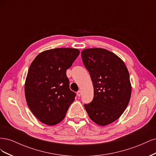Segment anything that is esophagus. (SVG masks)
<instances>
[{"instance_id": "1", "label": "esophagus", "mask_w": 156, "mask_h": 156, "mask_svg": "<svg viewBox=\"0 0 156 156\" xmlns=\"http://www.w3.org/2000/svg\"><path fill=\"white\" fill-rule=\"evenodd\" d=\"M77 95L79 97L81 96V91L79 90V91L77 92Z\"/></svg>"}]
</instances>
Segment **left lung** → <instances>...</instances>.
Segmentation results:
<instances>
[{"instance_id":"8db88e82","label":"left lung","mask_w":156,"mask_h":156,"mask_svg":"<svg viewBox=\"0 0 156 156\" xmlns=\"http://www.w3.org/2000/svg\"><path fill=\"white\" fill-rule=\"evenodd\" d=\"M81 57L94 87L93 100L84 108L96 124H109L119 119L129 103L131 86L128 70L121 58L105 49H84Z\"/></svg>"}]
</instances>
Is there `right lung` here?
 I'll use <instances>...</instances> for the list:
<instances>
[{
    "label": "right lung",
    "instance_id": "obj_1",
    "mask_svg": "<svg viewBox=\"0 0 156 156\" xmlns=\"http://www.w3.org/2000/svg\"><path fill=\"white\" fill-rule=\"evenodd\" d=\"M73 48L41 52L31 63L25 84L27 105L42 123L53 126L62 121L76 94L69 89L66 70L79 55Z\"/></svg>",
    "mask_w": 156,
    "mask_h": 156
}]
</instances>
